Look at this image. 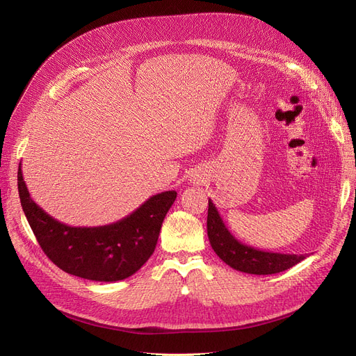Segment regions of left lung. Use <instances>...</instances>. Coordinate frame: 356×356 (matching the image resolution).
I'll list each match as a JSON object with an SVG mask.
<instances>
[{
	"instance_id": "8db88e82",
	"label": "left lung",
	"mask_w": 356,
	"mask_h": 356,
	"mask_svg": "<svg viewBox=\"0 0 356 356\" xmlns=\"http://www.w3.org/2000/svg\"><path fill=\"white\" fill-rule=\"evenodd\" d=\"M208 236L218 257L236 271L267 275L282 273L300 263L306 257L255 250L239 242L225 227L213 202L209 199Z\"/></svg>"
}]
</instances>
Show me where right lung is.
<instances>
[{
  "label": "right lung",
  "mask_w": 356,
  "mask_h": 356,
  "mask_svg": "<svg viewBox=\"0 0 356 356\" xmlns=\"http://www.w3.org/2000/svg\"><path fill=\"white\" fill-rule=\"evenodd\" d=\"M18 195L24 215L43 252L67 274L92 282H118L137 273L152 257L165 213L177 193L161 192L147 199L127 218L104 227H69L37 204L17 173Z\"/></svg>",
  "instance_id": "1"
}]
</instances>
